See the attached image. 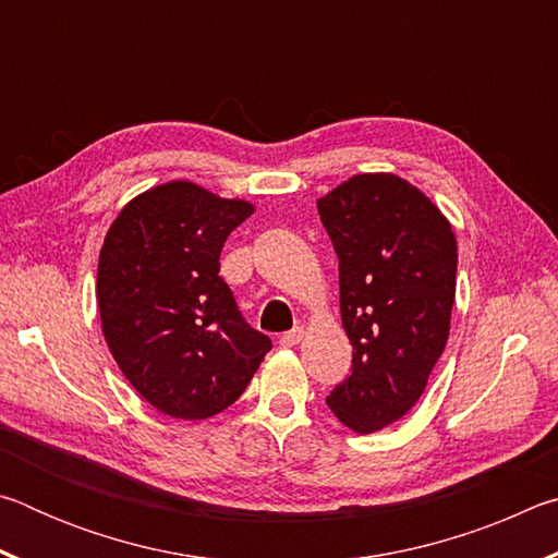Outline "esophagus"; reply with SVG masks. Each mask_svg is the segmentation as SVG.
<instances>
[{"label": "esophagus", "instance_id": "obj_1", "mask_svg": "<svg viewBox=\"0 0 558 558\" xmlns=\"http://www.w3.org/2000/svg\"><path fill=\"white\" fill-rule=\"evenodd\" d=\"M302 337H305V329H302V327H292L290 332L280 335V344H282V347H295Z\"/></svg>", "mask_w": 558, "mask_h": 558}]
</instances>
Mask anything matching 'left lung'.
Masks as SVG:
<instances>
[{
	"label": "left lung",
	"instance_id": "left-lung-1",
	"mask_svg": "<svg viewBox=\"0 0 558 558\" xmlns=\"http://www.w3.org/2000/svg\"><path fill=\"white\" fill-rule=\"evenodd\" d=\"M339 258L352 374L327 405L354 433L409 413L450 332L458 243L426 194L396 174H356L317 202Z\"/></svg>",
	"mask_w": 558,
	"mask_h": 558
}]
</instances>
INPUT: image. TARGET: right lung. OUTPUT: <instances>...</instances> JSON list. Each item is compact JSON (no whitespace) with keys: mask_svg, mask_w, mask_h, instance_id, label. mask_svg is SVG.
<instances>
[{"mask_svg":"<svg viewBox=\"0 0 558 558\" xmlns=\"http://www.w3.org/2000/svg\"><path fill=\"white\" fill-rule=\"evenodd\" d=\"M251 214L248 202L167 182L135 196L100 248L102 335L135 391L172 418L229 409L272 347L219 276L226 239Z\"/></svg>","mask_w":558,"mask_h":558,"instance_id":"right-lung-1","label":"right lung"}]
</instances>
